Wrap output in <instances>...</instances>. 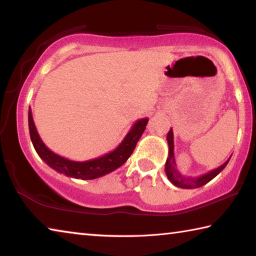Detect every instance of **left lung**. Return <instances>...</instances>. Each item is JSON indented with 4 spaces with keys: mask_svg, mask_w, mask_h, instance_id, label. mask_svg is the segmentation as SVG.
Returning a JSON list of instances; mask_svg holds the SVG:
<instances>
[{
    "mask_svg": "<svg viewBox=\"0 0 256 256\" xmlns=\"http://www.w3.org/2000/svg\"><path fill=\"white\" fill-rule=\"evenodd\" d=\"M167 142L168 146H170V154H168V158L164 164V170H166V175L168 180H170L172 184H174L177 188H201V186L209 183L211 180H214V177L222 172L224 167L227 166L229 162V158L226 162L222 164V166L216 168V170H211L206 174L198 176V177H186L180 175V172L177 170L175 157H174V134H172V128L170 130V132L167 134Z\"/></svg>",
    "mask_w": 256,
    "mask_h": 256,
    "instance_id": "1",
    "label": "left lung"
}]
</instances>
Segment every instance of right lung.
I'll use <instances>...</instances> for the list:
<instances>
[{
  "label": "right lung",
  "instance_id": "obj_1",
  "mask_svg": "<svg viewBox=\"0 0 256 256\" xmlns=\"http://www.w3.org/2000/svg\"><path fill=\"white\" fill-rule=\"evenodd\" d=\"M148 120H149L146 118L138 120L115 150L102 156V157L86 160V162H74V160H70L62 157V156L56 154L47 148L37 132L30 107L28 112L30 138H32L34 148L38 156L54 170L78 180L98 178V177L110 174L112 170L122 166L132 154L138 138L144 132Z\"/></svg>",
  "mask_w": 256,
  "mask_h": 256
}]
</instances>
